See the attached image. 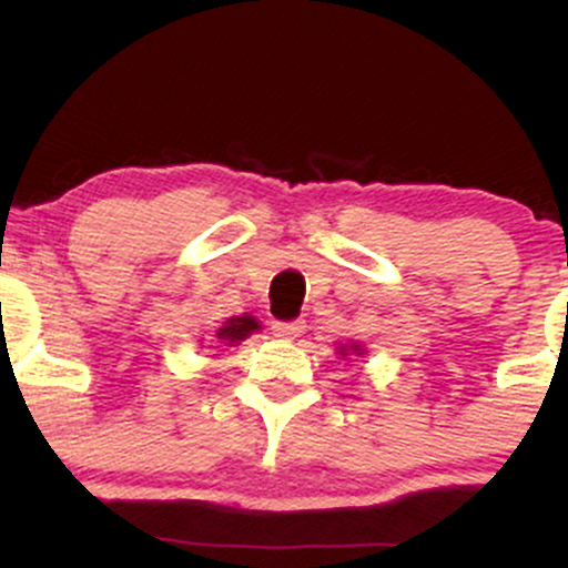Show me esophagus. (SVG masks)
Listing matches in <instances>:
<instances>
[{
	"instance_id": "1",
	"label": "esophagus",
	"mask_w": 568,
	"mask_h": 568,
	"mask_svg": "<svg viewBox=\"0 0 568 568\" xmlns=\"http://www.w3.org/2000/svg\"><path fill=\"white\" fill-rule=\"evenodd\" d=\"M304 321H291V323H272V331H275V336L285 338V342H293V338H298L304 334Z\"/></svg>"
}]
</instances>
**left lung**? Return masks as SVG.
<instances>
[{
  "mask_svg": "<svg viewBox=\"0 0 568 568\" xmlns=\"http://www.w3.org/2000/svg\"><path fill=\"white\" fill-rule=\"evenodd\" d=\"M338 355H342L344 357V361H349V357H363V355H366V347H363V344L361 342H349V344H338Z\"/></svg>",
  "mask_w": 568,
  "mask_h": 568,
  "instance_id": "obj_1",
  "label": "left lung"
}]
</instances>
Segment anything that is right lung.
Returning a JSON list of instances; mask_svg holds the SVG:
<instances>
[{"label":"right lung","mask_w":568,"mask_h":568,"mask_svg":"<svg viewBox=\"0 0 568 568\" xmlns=\"http://www.w3.org/2000/svg\"><path fill=\"white\" fill-rule=\"evenodd\" d=\"M256 331H262V323H258L256 317L234 315V317H230V321H224L219 325L213 338H216L221 347H237L240 342H245V338L251 334H256Z\"/></svg>","instance_id":"1"}]
</instances>
